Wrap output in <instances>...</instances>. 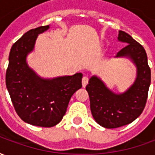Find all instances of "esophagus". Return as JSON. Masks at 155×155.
Listing matches in <instances>:
<instances>
[{
	"label": "esophagus",
	"mask_w": 155,
	"mask_h": 155,
	"mask_svg": "<svg viewBox=\"0 0 155 155\" xmlns=\"http://www.w3.org/2000/svg\"><path fill=\"white\" fill-rule=\"evenodd\" d=\"M88 82H89V78L87 77V76H84V77H83V79H82V86L83 87H85L86 85H87Z\"/></svg>",
	"instance_id": "34e87169"
}]
</instances>
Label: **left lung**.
Masks as SVG:
<instances>
[{"mask_svg": "<svg viewBox=\"0 0 155 155\" xmlns=\"http://www.w3.org/2000/svg\"><path fill=\"white\" fill-rule=\"evenodd\" d=\"M118 41L127 45L117 53L115 58H128L136 66L134 84L124 93L116 94L101 78L93 75L85 87L94 120L107 129L129 124L140 116L145 107L151 82V71L143 46L123 31H119Z\"/></svg>", "mask_w": 155, "mask_h": 155, "instance_id": "8db88e82", "label": "left lung"}]
</instances>
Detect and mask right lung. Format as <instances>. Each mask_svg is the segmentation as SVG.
I'll use <instances>...</instances> for the list:
<instances>
[{
    "label": "right lung",
    "mask_w": 155,
    "mask_h": 155,
    "mask_svg": "<svg viewBox=\"0 0 155 155\" xmlns=\"http://www.w3.org/2000/svg\"><path fill=\"white\" fill-rule=\"evenodd\" d=\"M50 25L25 33L12 45L5 74V84L16 113L25 123L53 127L61 122L69 101L82 87V73L52 79L39 76L27 64L26 58L35 47L38 35Z\"/></svg>",
    "instance_id": "obj_1"
}]
</instances>
